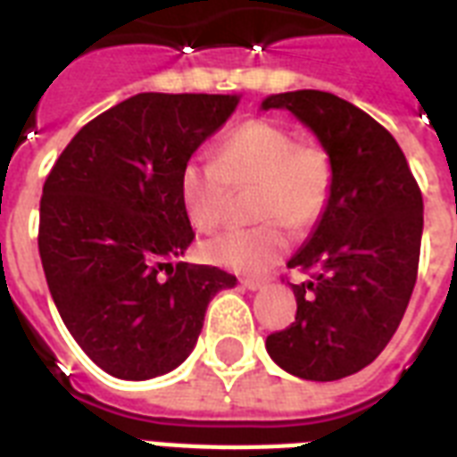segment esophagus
Wrapping results in <instances>:
<instances>
[{"label":"esophagus","mask_w":457,"mask_h":457,"mask_svg":"<svg viewBox=\"0 0 457 457\" xmlns=\"http://www.w3.org/2000/svg\"><path fill=\"white\" fill-rule=\"evenodd\" d=\"M242 285L246 287V289H251V292H256V289H261V287L265 285V279H261V278H244Z\"/></svg>","instance_id":"esophagus-1"}]
</instances>
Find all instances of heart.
Here are the masks:
<instances>
[{"instance_id": "heart-1", "label": "heart", "mask_w": 457, "mask_h": 457, "mask_svg": "<svg viewBox=\"0 0 457 457\" xmlns=\"http://www.w3.org/2000/svg\"><path fill=\"white\" fill-rule=\"evenodd\" d=\"M253 185V225L225 229L204 244L208 261L239 272H261L278 263L294 229L318 225L334 189V161L325 145L296 139L272 120H249L229 130L213 158L194 156L179 170V201L201 232L225 220L232 187Z\"/></svg>"}]
</instances>
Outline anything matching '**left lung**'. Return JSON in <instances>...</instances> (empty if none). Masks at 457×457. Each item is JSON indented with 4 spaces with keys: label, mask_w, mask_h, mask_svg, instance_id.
Masks as SVG:
<instances>
[{
    "label": "left lung",
    "mask_w": 457,
    "mask_h": 457,
    "mask_svg": "<svg viewBox=\"0 0 457 457\" xmlns=\"http://www.w3.org/2000/svg\"><path fill=\"white\" fill-rule=\"evenodd\" d=\"M311 128L334 161L332 201L289 268L311 275L292 285L296 318L268 334L279 368L312 382L362 370L396 332L418 279L422 192L391 132L346 99L320 89L272 95Z\"/></svg>",
    "instance_id": "left-lung-1"
}]
</instances>
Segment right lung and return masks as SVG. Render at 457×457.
Instances as JSON below:
<instances>
[{
  "mask_svg": "<svg viewBox=\"0 0 457 457\" xmlns=\"http://www.w3.org/2000/svg\"><path fill=\"white\" fill-rule=\"evenodd\" d=\"M239 96L135 95L89 120L56 158L39 199L46 285L73 339L120 379L178 368L208 301L237 278L175 263L194 229L179 170L225 125Z\"/></svg>",
  "mask_w": 457,
  "mask_h": 457,
  "instance_id": "right-lung-1",
  "label": "right lung"
}]
</instances>
